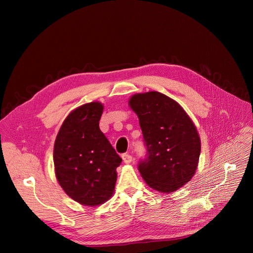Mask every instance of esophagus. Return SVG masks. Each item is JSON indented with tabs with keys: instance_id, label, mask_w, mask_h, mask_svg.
Returning a JSON list of instances; mask_svg holds the SVG:
<instances>
[{
	"instance_id": "esophagus-1",
	"label": "esophagus",
	"mask_w": 253,
	"mask_h": 253,
	"mask_svg": "<svg viewBox=\"0 0 253 253\" xmlns=\"http://www.w3.org/2000/svg\"><path fill=\"white\" fill-rule=\"evenodd\" d=\"M122 160H124V162L126 163V164H129L132 162V159H133V157L129 155V154H126V153H125V154H122Z\"/></svg>"
}]
</instances>
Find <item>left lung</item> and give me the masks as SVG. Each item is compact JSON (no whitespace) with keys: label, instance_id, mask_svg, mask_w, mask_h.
I'll return each mask as SVG.
<instances>
[{"label":"left lung","instance_id":"8db88e82","mask_svg":"<svg viewBox=\"0 0 253 253\" xmlns=\"http://www.w3.org/2000/svg\"><path fill=\"white\" fill-rule=\"evenodd\" d=\"M129 106L139 118L145 157L138 170L148 186L170 193L194 175L201 140L194 124L181 106L158 91L136 94Z\"/></svg>","mask_w":253,"mask_h":253}]
</instances>
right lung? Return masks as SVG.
Wrapping results in <instances>:
<instances>
[{
  "mask_svg": "<svg viewBox=\"0 0 253 253\" xmlns=\"http://www.w3.org/2000/svg\"><path fill=\"white\" fill-rule=\"evenodd\" d=\"M103 105L90 102L74 110L61 126L53 147L57 179L65 193L85 206L110 200L122 159L99 127Z\"/></svg>",
  "mask_w": 253,
  "mask_h": 253,
  "instance_id": "right-lung-1",
  "label": "right lung"
}]
</instances>
